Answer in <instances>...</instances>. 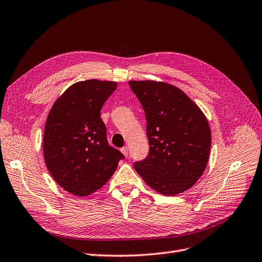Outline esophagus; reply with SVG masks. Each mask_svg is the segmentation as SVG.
<instances>
[{
    "mask_svg": "<svg viewBox=\"0 0 262 262\" xmlns=\"http://www.w3.org/2000/svg\"><path fill=\"white\" fill-rule=\"evenodd\" d=\"M121 152L123 154V156H124V157H128V155H129V150H128V147H126V146H124V147H122V148H121Z\"/></svg>",
    "mask_w": 262,
    "mask_h": 262,
    "instance_id": "1",
    "label": "esophagus"
}]
</instances>
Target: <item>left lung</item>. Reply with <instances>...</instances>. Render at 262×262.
Wrapping results in <instances>:
<instances>
[{"instance_id":"1","label":"left lung","mask_w":262,"mask_h":262,"mask_svg":"<svg viewBox=\"0 0 262 262\" xmlns=\"http://www.w3.org/2000/svg\"><path fill=\"white\" fill-rule=\"evenodd\" d=\"M147 120L149 152L134 168L151 189L180 194L204 173L211 131L202 110L178 87L155 81H129Z\"/></svg>"}]
</instances>
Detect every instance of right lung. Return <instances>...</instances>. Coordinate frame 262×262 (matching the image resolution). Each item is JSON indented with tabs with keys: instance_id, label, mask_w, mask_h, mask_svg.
Instances as JSON below:
<instances>
[{
	"instance_id": "obj_1",
	"label": "right lung",
	"mask_w": 262,
	"mask_h": 262,
	"mask_svg": "<svg viewBox=\"0 0 262 262\" xmlns=\"http://www.w3.org/2000/svg\"><path fill=\"white\" fill-rule=\"evenodd\" d=\"M116 87L112 81L77 82L49 112L43 134L46 165L57 184L76 196L100 189L124 159L108 145L100 117L101 107Z\"/></svg>"
}]
</instances>
